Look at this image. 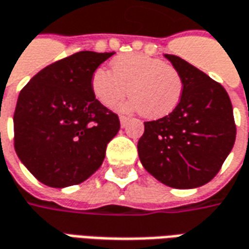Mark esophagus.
Instances as JSON below:
<instances>
[{
  "mask_svg": "<svg viewBox=\"0 0 249 249\" xmlns=\"http://www.w3.org/2000/svg\"><path fill=\"white\" fill-rule=\"evenodd\" d=\"M128 121H129V119H128V117H125V116H120V124H121V126H123V128H124V126H126Z\"/></svg>",
  "mask_w": 249,
  "mask_h": 249,
  "instance_id": "1",
  "label": "esophagus"
}]
</instances>
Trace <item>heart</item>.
Masks as SVG:
<instances>
[{"mask_svg":"<svg viewBox=\"0 0 249 249\" xmlns=\"http://www.w3.org/2000/svg\"><path fill=\"white\" fill-rule=\"evenodd\" d=\"M91 91L104 107H113L129 93L126 109L139 110L145 119H161L178 107L183 81L178 70L160 59L126 53L112 62V72L97 69L91 75Z\"/></svg>","mask_w":249,"mask_h":249,"instance_id":"b5f03b06","label":"heart"}]
</instances>
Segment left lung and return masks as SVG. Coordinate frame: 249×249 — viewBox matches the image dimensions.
Masks as SVG:
<instances>
[{"instance_id":"8db88e82","label":"left lung","mask_w":249,"mask_h":249,"mask_svg":"<svg viewBox=\"0 0 249 249\" xmlns=\"http://www.w3.org/2000/svg\"><path fill=\"white\" fill-rule=\"evenodd\" d=\"M183 81L178 107L144 123L139 158L152 177L174 189L205 185L220 171L236 140L227 90L203 71L175 55H164Z\"/></svg>"}]
</instances>
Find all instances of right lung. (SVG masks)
Listing matches in <instances>:
<instances>
[{"mask_svg": "<svg viewBox=\"0 0 249 249\" xmlns=\"http://www.w3.org/2000/svg\"><path fill=\"white\" fill-rule=\"evenodd\" d=\"M114 52L81 51L39 71L16 105L15 149L41 183H82L100 168L119 116L95 100L91 75Z\"/></svg>", "mask_w": 249, "mask_h": 249, "instance_id": "1", "label": "right lung"}]
</instances>
